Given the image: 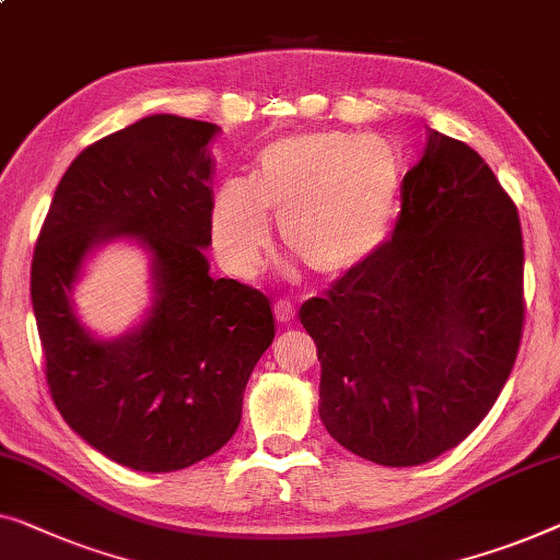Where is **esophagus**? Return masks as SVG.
<instances>
[{
    "label": "esophagus",
    "mask_w": 560,
    "mask_h": 560,
    "mask_svg": "<svg viewBox=\"0 0 560 560\" xmlns=\"http://www.w3.org/2000/svg\"><path fill=\"white\" fill-rule=\"evenodd\" d=\"M275 318H278V323H282V326H293L295 323V307L290 303H280L275 305Z\"/></svg>",
    "instance_id": "esophagus-1"
}]
</instances>
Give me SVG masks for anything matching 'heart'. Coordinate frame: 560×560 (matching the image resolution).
<instances>
[{
    "instance_id": "obj_1",
    "label": "heart",
    "mask_w": 560,
    "mask_h": 560,
    "mask_svg": "<svg viewBox=\"0 0 560 560\" xmlns=\"http://www.w3.org/2000/svg\"><path fill=\"white\" fill-rule=\"evenodd\" d=\"M404 166L392 143L343 131L285 136L265 145L249 182L212 197V240L224 267L249 278L280 240L307 270L340 278L374 257L392 232Z\"/></svg>"
}]
</instances>
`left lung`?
Wrapping results in <instances>:
<instances>
[{"instance_id":"left-lung-1","label":"left lung","mask_w":560,"mask_h":560,"mask_svg":"<svg viewBox=\"0 0 560 560\" xmlns=\"http://www.w3.org/2000/svg\"><path fill=\"white\" fill-rule=\"evenodd\" d=\"M523 318L515 201L480 153L429 131L392 242L300 307L328 434L386 467L457 447L498 401Z\"/></svg>"}]
</instances>
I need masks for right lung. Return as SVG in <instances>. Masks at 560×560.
Returning <instances> with one entry per match:
<instances>
[{"mask_svg": "<svg viewBox=\"0 0 560 560\" xmlns=\"http://www.w3.org/2000/svg\"><path fill=\"white\" fill-rule=\"evenodd\" d=\"M220 126L141 118L80 153L55 189L32 257L45 376L62 419L118 465L174 472L222 450L242 396L275 338L260 290L209 275L212 156ZM131 236L152 253L154 303L142 326L93 339L69 290L103 241Z\"/></svg>", "mask_w": 560, "mask_h": 560, "instance_id": "right-lung-1", "label": "right lung"}]
</instances>
